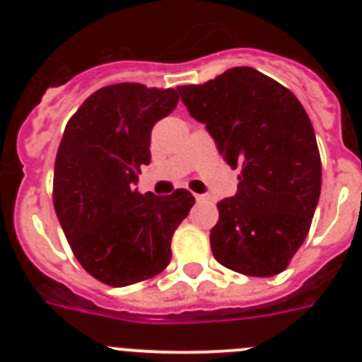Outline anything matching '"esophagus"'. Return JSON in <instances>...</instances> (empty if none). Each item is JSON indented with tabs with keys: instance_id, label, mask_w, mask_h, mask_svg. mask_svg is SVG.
<instances>
[{
	"instance_id": "1",
	"label": "esophagus",
	"mask_w": 362,
	"mask_h": 362,
	"mask_svg": "<svg viewBox=\"0 0 362 362\" xmlns=\"http://www.w3.org/2000/svg\"><path fill=\"white\" fill-rule=\"evenodd\" d=\"M210 197L206 194H196V201L197 203H204V201H209Z\"/></svg>"
}]
</instances>
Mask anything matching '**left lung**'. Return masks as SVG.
<instances>
[{
    "mask_svg": "<svg viewBox=\"0 0 362 362\" xmlns=\"http://www.w3.org/2000/svg\"><path fill=\"white\" fill-rule=\"evenodd\" d=\"M177 90L226 165L241 168L235 196L217 203L214 257L245 276H276L308 235L321 194L308 114L288 88L250 66Z\"/></svg>",
    "mask_w": 362,
    "mask_h": 362,
    "instance_id": "1",
    "label": "left lung"
}]
</instances>
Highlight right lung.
Returning <instances> with one entry per match:
<instances>
[{
	"instance_id": "right-lung-1",
	"label": "right lung",
	"mask_w": 362,
	"mask_h": 362,
	"mask_svg": "<svg viewBox=\"0 0 362 362\" xmlns=\"http://www.w3.org/2000/svg\"><path fill=\"white\" fill-rule=\"evenodd\" d=\"M174 88L121 83L99 88L70 117L57 148L54 206L74 255L92 277L129 286L170 263L175 228L196 199L137 192L153 124L177 107Z\"/></svg>"
}]
</instances>
